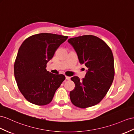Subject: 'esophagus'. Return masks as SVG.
<instances>
[{
  "instance_id": "34e87169",
  "label": "esophagus",
  "mask_w": 134,
  "mask_h": 134,
  "mask_svg": "<svg viewBox=\"0 0 134 134\" xmlns=\"http://www.w3.org/2000/svg\"><path fill=\"white\" fill-rule=\"evenodd\" d=\"M66 79L67 80H70L71 79V77H69V76H66Z\"/></svg>"
}]
</instances>
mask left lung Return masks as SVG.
Returning a JSON list of instances; mask_svg holds the SVG:
<instances>
[{"label":"left lung","mask_w":134,"mask_h":134,"mask_svg":"<svg viewBox=\"0 0 134 134\" xmlns=\"http://www.w3.org/2000/svg\"><path fill=\"white\" fill-rule=\"evenodd\" d=\"M76 51L80 64L88 68L83 79L71 77L75 88L70 92L72 103L86 108L98 104L107 93L114 77V58L104 41L92 35L71 38L68 40Z\"/></svg>","instance_id":"obj_1"}]
</instances>
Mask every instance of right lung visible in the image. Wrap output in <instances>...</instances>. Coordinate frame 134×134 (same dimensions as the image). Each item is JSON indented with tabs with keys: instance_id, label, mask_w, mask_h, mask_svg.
Here are the masks:
<instances>
[{
	"instance_id": "right-lung-1",
	"label": "right lung",
	"mask_w": 134,
	"mask_h": 134,
	"mask_svg": "<svg viewBox=\"0 0 134 134\" xmlns=\"http://www.w3.org/2000/svg\"><path fill=\"white\" fill-rule=\"evenodd\" d=\"M68 38L52 33H40L26 38L20 47L14 64L15 77L22 94L29 102L45 105L65 80L46 69L56 50Z\"/></svg>"
}]
</instances>
